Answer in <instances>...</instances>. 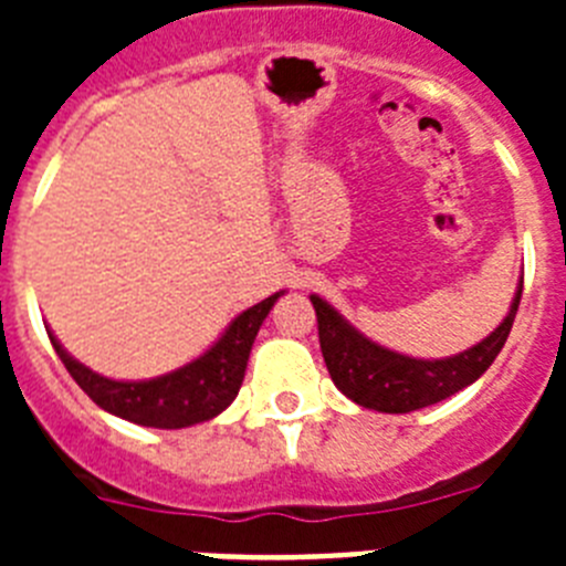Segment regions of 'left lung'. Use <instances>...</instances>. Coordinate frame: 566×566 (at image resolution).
I'll return each mask as SVG.
<instances>
[{
  "label": "left lung",
  "mask_w": 566,
  "mask_h": 566,
  "mask_svg": "<svg viewBox=\"0 0 566 566\" xmlns=\"http://www.w3.org/2000/svg\"><path fill=\"white\" fill-rule=\"evenodd\" d=\"M522 283L524 280H518L507 317L488 337L470 345L468 352L442 359L391 352L357 332L328 300L312 294L319 348H323V359H326L334 385L352 402L382 413H411L453 397L476 382L504 348L513 319H516L518 300H522Z\"/></svg>",
  "instance_id": "left-lung-1"
}]
</instances>
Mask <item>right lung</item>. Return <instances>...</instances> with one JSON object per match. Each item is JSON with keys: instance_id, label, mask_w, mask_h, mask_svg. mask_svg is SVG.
<instances>
[{"instance_id": "1", "label": "right lung", "mask_w": 566, "mask_h": 566, "mask_svg": "<svg viewBox=\"0 0 566 566\" xmlns=\"http://www.w3.org/2000/svg\"><path fill=\"white\" fill-rule=\"evenodd\" d=\"M280 297L283 292L240 312L201 357L153 379H109L104 374H96L93 368L78 363L48 326L44 328H48L50 343L56 348L70 377L76 379L78 388L98 408L113 417L127 419V422L144 424V428L172 431V428H189V424L214 419L234 402L240 385H243L254 337Z\"/></svg>"}]
</instances>
